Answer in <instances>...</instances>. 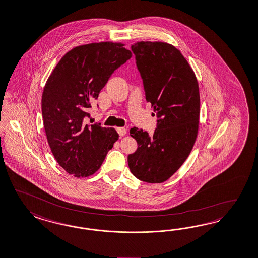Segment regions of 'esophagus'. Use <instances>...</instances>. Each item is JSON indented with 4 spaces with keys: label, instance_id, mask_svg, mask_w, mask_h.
I'll use <instances>...</instances> for the list:
<instances>
[{
    "label": "esophagus",
    "instance_id": "1",
    "mask_svg": "<svg viewBox=\"0 0 258 258\" xmlns=\"http://www.w3.org/2000/svg\"><path fill=\"white\" fill-rule=\"evenodd\" d=\"M117 133L119 134L120 136H124L126 134V128H124V127H118L117 128Z\"/></svg>",
    "mask_w": 258,
    "mask_h": 258
}]
</instances>
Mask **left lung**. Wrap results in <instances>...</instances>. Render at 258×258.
<instances>
[{"label": "left lung", "mask_w": 258, "mask_h": 258, "mask_svg": "<svg viewBox=\"0 0 258 258\" xmlns=\"http://www.w3.org/2000/svg\"><path fill=\"white\" fill-rule=\"evenodd\" d=\"M147 102L158 118L153 134L131 128L138 148L127 156L134 176L147 183H163L186 161L196 142L200 96L196 74L173 45L137 42L132 45ZM154 114V113H153Z\"/></svg>", "instance_id": "obj_1"}]
</instances>
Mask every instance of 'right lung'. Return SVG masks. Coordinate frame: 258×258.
<instances>
[{
    "instance_id": "obj_1",
    "label": "right lung",
    "mask_w": 258,
    "mask_h": 258,
    "mask_svg": "<svg viewBox=\"0 0 258 258\" xmlns=\"http://www.w3.org/2000/svg\"><path fill=\"white\" fill-rule=\"evenodd\" d=\"M132 56L121 43L79 45L62 56L45 83L42 113L47 142L58 164L75 177L95 173L118 140L114 128L87 124L89 108Z\"/></svg>"
}]
</instances>
